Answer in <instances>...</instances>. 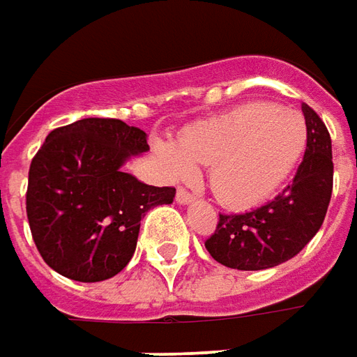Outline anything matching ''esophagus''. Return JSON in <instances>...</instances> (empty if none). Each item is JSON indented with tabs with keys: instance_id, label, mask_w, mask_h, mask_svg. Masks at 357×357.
Listing matches in <instances>:
<instances>
[{
	"instance_id": "34e87169",
	"label": "esophagus",
	"mask_w": 357,
	"mask_h": 357,
	"mask_svg": "<svg viewBox=\"0 0 357 357\" xmlns=\"http://www.w3.org/2000/svg\"><path fill=\"white\" fill-rule=\"evenodd\" d=\"M195 200V196L190 195L186 188H178V192H176V202L178 204H190Z\"/></svg>"
}]
</instances>
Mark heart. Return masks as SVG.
Returning <instances> with one entry per match:
<instances>
[{
	"mask_svg": "<svg viewBox=\"0 0 357 357\" xmlns=\"http://www.w3.org/2000/svg\"><path fill=\"white\" fill-rule=\"evenodd\" d=\"M305 147V117L259 102L184 129L178 143L162 141L157 153L174 178L195 176L196 165L210 167L208 181L218 200L229 208H250L287 181Z\"/></svg>",
	"mask_w": 357,
	"mask_h": 357,
	"instance_id": "1",
	"label": "heart"
}]
</instances>
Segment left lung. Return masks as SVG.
<instances>
[{
    "instance_id": "obj_1",
    "label": "left lung",
    "mask_w": 357,
    "mask_h": 357,
    "mask_svg": "<svg viewBox=\"0 0 357 357\" xmlns=\"http://www.w3.org/2000/svg\"><path fill=\"white\" fill-rule=\"evenodd\" d=\"M307 151L293 183L267 204L243 214H220L204 241L218 263L240 271H261L289 261L317 236L332 196V141L324 121L303 104Z\"/></svg>"
}]
</instances>
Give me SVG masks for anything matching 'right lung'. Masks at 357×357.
Here are the masks:
<instances>
[{"label": "right lung", "mask_w": 357, "mask_h": 357, "mask_svg": "<svg viewBox=\"0 0 357 357\" xmlns=\"http://www.w3.org/2000/svg\"><path fill=\"white\" fill-rule=\"evenodd\" d=\"M145 151L147 133L112 117L78 119L47 135L29 169L27 218L50 269L98 283L128 265L141 218L176 195L173 186H149L121 171Z\"/></svg>", "instance_id": "right-lung-1"}]
</instances>
